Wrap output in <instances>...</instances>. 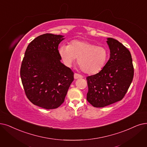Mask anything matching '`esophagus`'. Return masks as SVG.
<instances>
[{
  "instance_id": "esophagus-1",
  "label": "esophagus",
  "mask_w": 147,
  "mask_h": 147,
  "mask_svg": "<svg viewBox=\"0 0 147 147\" xmlns=\"http://www.w3.org/2000/svg\"><path fill=\"white\" fill-rule=\"evenodd\" d=\"M83 78V76L78 74H77V73H75L74 74V78L75 79H78V78Z\"/></svg>"
}]
</instances>
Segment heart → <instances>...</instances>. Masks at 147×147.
<instances>
[{"label":"heart","instance_id":"1","mask_svg":"<svg viewBox=\"0 0 147 147\" xmlns=\"http://www.w3.org/2000/svg\"><path fill=\"white\" fill-rule=\"evenodd\" d=\"M58 53L67 66H70L77 58V63L86 74L98 73L104 67L109 52L102 46L84 40H72L69 45H61Z\"/></svg>","mask_w":147,"mask_h":147}]
</instances>
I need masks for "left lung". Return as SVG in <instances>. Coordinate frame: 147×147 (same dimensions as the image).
Masks as SVG:
<instances>
[{"mask_svg":"<svg viewBox=\"0 0 147 147\" xmlns=\"http://www.w3.org/2000/svg\"><path fill=\"white\" fill-rule=\"evenodd\" d=\"M110 57L100 72L86 78L87 100L95 107L121 101L133 81L134 67L130 52L121 43L108 38Z\"/></svg>","mask_w":147,"mask_h":147,"instance_id":"1","label":"left lung"}]
</instances>
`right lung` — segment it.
I'll use <instances>...</instances> for the list:
<instances>
[{
	"label": "right lung",
	"mask_w": 147,
	"mask_h": 147,
	"mask_svg": "<svg viewBox=\"0 0 147 147\" xmlns=\"http://www.w3.org/2000/svg\"><path fill=\"white\" fill-rule=\"evenodd\" d=\"M63 37L48 33L34 38L22 63L20 77L26 97L45 109L60 106L74 79L72 70L60 61L58 48Z\"/></svg>",
	"instance_id": "right-lung-1"
}]
</instances>
